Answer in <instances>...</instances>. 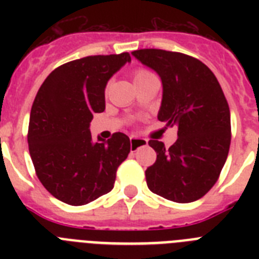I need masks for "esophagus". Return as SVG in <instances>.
Masks as SVG:
<instances>
[{"label": "esophagus", "instance_id": "1", "mask_svg": "<svg viewBox=\"0 0 259 259\" xmlns=\"http://www.w3.org/2000/svg\"><path fill=\"white\" fill-rule=\"evenodd\" d=\"M130 141H131V150L132 152H135V150H137L140 146H144L148 144V141L145 140V139H140V137H135L132 136L131 139H130Z\"/></svg>", "mask_w": 259, "mask_h": 259}]
</instances>
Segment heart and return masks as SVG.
<instances>
[{
    "instance_id": "1",
    "label": "heart",
    "mask_w": 259,
    "mask_h": 259,
    "mask_svg": "<svg viewBox=\"0 0 259 259\" xmlns=\"http://www.w3.org/2000/svg\"><path fill=\"white\" fill-rule=\"evenodd\" d=\"M149 75H152V72H149V71H146V70H143V68H140V70H137L136 72H135V80L143 79V77L149 76Z\"/></svg>"
}]
</instances>
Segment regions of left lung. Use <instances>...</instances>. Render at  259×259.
<instances>
[{"instance_id":"left-lung-1","label":"left lung","mask_w":259,"mask_h":259,"mask_svg":"<svg viewBox=\"0 0 259 259\" xmlns=\"http://www.w3.org/2000/svg\"><path fill=\"white\" fill-rule=\"evenodd\" d=\"M132 56L162 80L158 120L178 127V140L168 149L149 141L157 161L145 171L148 188L174 202H193L211 189L227 159V100L211 70L197 58L161 49L135 50Z\"/></svg>"}]
</instances>
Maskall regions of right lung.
<instances>
[{
	"label": "right lung",
	"instance_id": "add662e5",
	"mask_svg": "<svg viewBox=\"0 0 259 259\" xmlns=\"http://www.w3.org/2000/svg\"><path fill=\"white\" fill-rule=\"evenodd\" d=\"M127 62L128 53L75 59L52 71L38 89L29 115V154L41 184L62 202L80 206L114 188L130 139L116 132L93 143L89 125L105 110L107 81Z\"/></svg>",
	"mask_w": 259,
	"mask_h": 259
}]
</instances>
